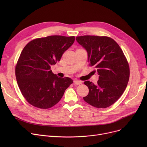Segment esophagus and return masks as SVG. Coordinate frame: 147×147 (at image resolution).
<instances>
[{"instance_id": "1", "label": "esophagus", "mask_w": 147, "mask_h": 147, "mask_svg": "<svg viewBox=\"0 0 147 147\" xmlns=\"http://www.w3.org/2000/svg\"><path fill=\"white\" fill-rule=\"evenodd\" d=\"M74 83L75 84H77V85H79V84H82V82H81L80 80L75 79V80H74Z\"/></svg>"}]
</instances>
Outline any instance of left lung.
<instances>
[{"mask_svg":"<svg viewBox=\"0 0 147 147\" xmlns=\"http://www.w3.org/2000/svg\"><path fill=\"white\" fill-rule=\"evenodd\" d=\"M76 40L87 51L89 65L94 66L99 75L96 84L84 82L89 94L83 99L96 108L111 106L122 95L129 79V65L124 53L116 42L107 36H78Z\"/></svg>","mask_w":147,"mask_h":147,"instance_id":"left-lung-1","label":"left lung"}]
</instances>
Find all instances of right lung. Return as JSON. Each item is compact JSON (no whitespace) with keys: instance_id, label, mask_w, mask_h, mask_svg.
I'll return each mask as SVG.
<instances>
[{"instance_id":"1","label":"right lung","mask_w":147,"mask_h":147,"mask_svg":"<svg viewBox=\"0 0 147 147\" xmlns=\"http://www.w3.org/2000/svg\"><path fill=\"white\" fill-rule=\"evenodd\" d=\"M74 36H49L28 42L15 66V76L21 94L32 105L48 109L56 105L73 81L54 74L51 66L59 61L73 44Z\"/></svg>"}]
</instances>
